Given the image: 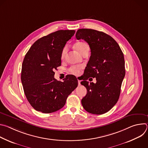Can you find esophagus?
I'll list each match as a JSON object with an SVG mask.
<instances>
[{"label": "esophagus", "instance_id": "esophagus-1", "mask_svg": "<svg viewBox=\"0 0 148 148\" xmlns=\"http://www.w3.org/2000/svg\"><path fill=\"white\" fill-rule=\"evenodd\" d=\"M78 85H81V80L79 79V78L78 77Z\"/></svg>", "mask_w": 148, "mask_h": 148}]
</instances>
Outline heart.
Masks as SVG:
<instances>
[{"mask_svg":"<svg viewBox=\"0 0 148 148\" xmlns=\"http://www.w3.org/2000/svg\"><path fill=\"white\" fill-rule=\"evenodd\" d=\"M74 47L81 54H82L86 51L89 50V47H88V46L87 45V44L86 43H85V42H83V41L77 42V43H76L75 44ZM67 50V47H64V48H63V49L61 51V58H63L64 57V56L66 54ZM81 69H82V67L81 66H73L70 69V71L71 74L75 75H78L80 74V71H81Z\"/></svg>","mask_w":148,"mask_h":148,"instance_id":"obj_1","label":"heart"}]
</instances>
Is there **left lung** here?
<instances>
[{
    "mask_svg": "<svg viewBox=\"0 0 148 148\" xmlns=\"http://www.w3.org/2000/svg\"><path fill=\"white\" fill-rule=\"evenodd\" d=\"M75 37L82 39L91 49L90 60L84 70L87 80L96 78L97 82H81L87 90L81 99L87 112L100 115L109 111L116 103L125 75L123 54L116 41L102 32L89 29H78Z\"/></svg>",
    "mask_w": 148,
    "mask_h": 148,
    "instance_id": "obj_1",
    "label": "left lung"
}]
</instances>
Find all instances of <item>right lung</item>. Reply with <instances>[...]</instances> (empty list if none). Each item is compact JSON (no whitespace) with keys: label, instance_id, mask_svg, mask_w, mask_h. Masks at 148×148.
I'll list each match as a JSON object with an SVG mask.
<instances>
[{"label":"right lung","instance_id":"add662e5","mask_svg":"<svg viewBox=\"0 0 148 148\" xmlns=\"http://www.w3.org/2000/svg\"><path fill=\"white\" fill-rule=\"evenodd\" d=\"M75 32L61 30L41 37L25 57L21 80L29 102L37 111L49 114L60 110L78 86L73 75H67L63 82L54 77V70L61 66V51Z\"/></svg>","mask_w":148,"mask_h":148}]
</instances>
